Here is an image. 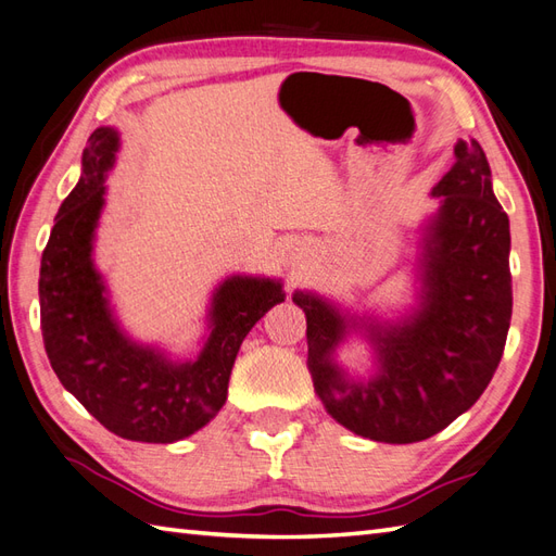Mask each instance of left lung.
<instances>
[{
  "label": "left lung",
  "instance_id": "obj_1",
  "mask_svg": "<svg viewBox=\"0 0 556 556\" xmlns=\"http://www.w3.org/2000/svg\"><path fill=\"white\" fill-rule=\"evenodd\" d=\"M421 309L400 327H369L381 371L345 381L333 351L348 321L329 303L295 293L307 317V367L329 415L379 443H417L443 431L481 397L505 353L511 319L509 217L497 203L476 139L433 189Z\"/></svg>",
  "mask_w": 556,
  "mask_h": 556
}]
</instances>
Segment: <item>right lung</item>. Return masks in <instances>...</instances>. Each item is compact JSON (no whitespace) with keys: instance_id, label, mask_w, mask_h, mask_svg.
Masks as SVG:
<instances>
[{"instance_id":"add662e5","label":"right lung","mask_w":556,"mask_h":556,"mask_svg":"<svg viewBox=\"0 0 556 556\" xmlns=\"http://www.w3.org/2000/svg\"><path fill=\"white\" fill-rule=\"evenodd\" d=\"M118 135L99 127L83 151V177L61 203L40 267L45 351L63 389L101 426L127 441L175 443L208 424L227 400L229 374L247 333L283 301L281 283L231 277L213 299V331L199 359L173 365L127 341L111 319L92 267L103 173Z\"/></svg>"}]
</instances>
